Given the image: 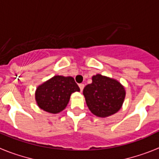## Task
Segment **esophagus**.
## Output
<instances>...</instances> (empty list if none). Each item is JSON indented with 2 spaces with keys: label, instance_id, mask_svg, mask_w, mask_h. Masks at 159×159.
I'll use <instances>...</instances> for the list:
<instances>
[{
  "label": "esophagus",
  "instance_id": "esophagus-1",
  "mask_svg": "<svg viewBox=\"0 0 159 159\" xmlns=\"http://www.w3.org/2000/svg\"><path fill=\"white\" fill-rule=\"evenodd\" d=\"M78 86H79L80 91H83V89H84V86H84V84H82V83H81V84H79V85H78Z\"/></svg>",
  "mask_w": 159,
  "mask_h": 159
}]
</instances>
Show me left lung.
Wrapping results in <instances>:
<instances>
[{"label": "left lung", "instance_id": "8db88e82", "mask_svg": "<svg viewBox=\"0 0 159 159\" xmlns=\"http://www.w3.org/2000/svg\"><path fill=\"white\" fill-rule=\"evenodd\" d=\"M83 95L91 113L97 117H105L121 109L126 91L117 80L96 74L92 77V83L85 86Z\"/></svg>", "mask_w": 159, "mask_h": 159}]
</instances>
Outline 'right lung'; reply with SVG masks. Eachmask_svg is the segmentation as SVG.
Listing matches in <instances>:
<instances>
[{
  "label": "right lung",
  "instance_id": "obj_1",
  "mask_svg": "<svg viewBox=\"0 0 159 159\" xmlns=\"http://www.w3.org/2000/svg\"><path fill=\"white\" fill-rule=\"evenodd\" d=\"M80 91L73 77L55 76L40 85L36 90L37 105L50 113H58L68 105L72 93Z\"/></svg>",
  "mask_w": 159,
  "mask_h": 159
}]
</instances>
